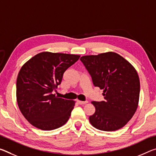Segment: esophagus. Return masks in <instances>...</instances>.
Here are the masks:
<instances>
[{
  "label": "esophagus",
  "instance_id": "34e87169",
  "mask_svg": "<svg viewBox=\"0 0 156 156\" xmlns=\"http://www.w3.org/2000/svg\"><path fill=\"white\" fill-rule=\"evenodd\" d=\"M77 103L80 105H84V104H86V103H88V101H80V100H77Z\"/></svg>",
  "mask_w": 156,
  "mask_h": 156
}]
</instances>
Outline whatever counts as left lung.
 I'll use <instances>...</instances> for the list:
<instances>
[{
  "label": "left lung",
  "mask_w": 156,
  "mask_h": 156,
  "mask_svg": "<svg viewBox=\"0 0 156 156\" xmlns=\"http://www.w3.org/2000/svg\"><path fill=\"white\" fill-rule=\"evenodd\" d=\"M80 60L90 74L94 85L103 90L105 101H91L95 112L90 116L94 127L104 131L122 128L137 110L140 83L129 62L114 52L85 55Z\"/></svg>",
  "instance_id": "left-lung-1"
}]
</instances>
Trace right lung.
<instances>
[{
  "instance_id": "1",
  "label": "right lung",
  "mask_w": 156,
  "mask_h": 156,
  "mask_svg": "<svg viewBox=\"0 0 156 156\" xmlns=\"http://www.w3.org/2000/svg\"><path fill=\"white\" fill-rule=\"evenodd\" d=\"M80 57L41 52L22 66L16 80V101L22 115L33 126L51 130L69 120L75 101L57 97L52 91L60 85L65 71Z\"/></svg>"
}]
</instances>
